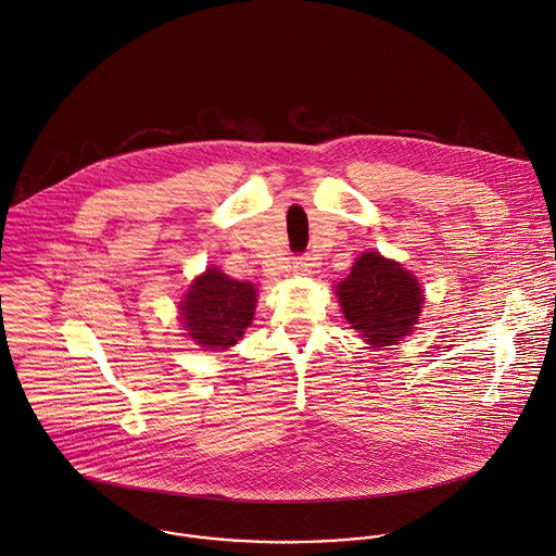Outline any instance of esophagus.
I'll use <instances>...</instances> for the list:
<instances>
[{
    "instance_id": "esophagus-1",
    "label": "esophagus",
    "mask_w": 556,
    "mask_h": 556,
    "mask_svg": "<svg viewBox=\"0 0 556 556\" xmlns=\"http://www.w3.org/2000/svg\"><path fill=\"white\" fill-rule=\"evenodd\" d=\"M313 267H315V263H313V256H308V254H300V256H295V261H293V269H295L298 274H302V276L313 274Z\"/></svg>"
}]
</instances>
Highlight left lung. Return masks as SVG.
<instances>
[{
    "label": "left lung",
    "instance_id": "8db88e82",
    "mask_svg": "<svg viewBox=\"0 0 556 556\" xmlns=\"http://www.w3.org/2000/svg\"><path fill=\"white\" fill-rule=\"evenodd\" d=\"M336 293L346 320L375 346L396 344L413 329L424 304L415 276L379 252L362 254Z\"/></svg>",
    "mask_w": 556,
    "mask_h": 556
}]
</instances>
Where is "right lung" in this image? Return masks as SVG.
Returning <instances> with one entry per match:
<instances>
[{
	"label": "right lung",
	"mask_w": 556,
	"mask_h": 556,
	"mask_svg": "<svg viewBox=\"0 0 556 556\" xmlns=\"http://www.w3.org/2000/svg\"><path fill=\"white\" fill-rule=\"evenodd\" d=\"M256 291L250 282L231 280L210 267L199 276L181 302V320L188 336L214 351L233 346L254 315Z\"/></svg>",
	"instance_id": "add662e5"
}]
</instances>
